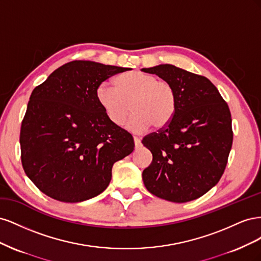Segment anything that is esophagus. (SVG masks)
I'll return each instance as SVG.
<instances>
[{
	"label": "esophagus",
	"instance_id": "34e87169",
	"mask_svg": "<svg viewBox=\"0 0 261 261\" xmlns=\"http://www.w3.org/2000/svg\"><path fill=\"white\" fill-rule=\"evenodd\" d=\"M134 144H135V147H136V148L140 147V145H141L140 139H139L138 137H134Z\"/></svg>",
	"mask_w": 261,
	"mask_h": 261
}]
</instances>
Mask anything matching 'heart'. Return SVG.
<instances>
[{
	"label": "heart",
	"instance_id": "1",
	"mask_svg": "<svg viewBox=\"0 0 261 261\" xmlns=\"http://www.w3.org/2000/svg\"><path fill=\"white\" fill-rule=\"evenodd\" d=\"M99 106L108 120L115 126H122L130 114L127 125L134 133H143L151 126L162 128L174 116L176 93L173 86L152 74L134 70L118 75L115 87L101 83L96 91Z\"/></svg>",
	"mask_w": 261,
	"mask_h": 261
}]
</instances>
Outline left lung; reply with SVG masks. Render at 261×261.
<instances>
[{"instance_id":"obj_1","label":"left lung","mask_w":261,"mask_h":261,"mask_svg":"<svg viewBox=\"0 0 261 261\" xmlns=\"http://www.w3.org/2000/svg\"><path fill=\"white\" fill-rule=\"evenodd\" d=\"M170 83L176 93L172 121L141 143L152 153L143 172L148 191L159 198L187 202L218 184L233 143L228 106L208 78L171 64L143 68Z\"/></svg>"}]
</instances>
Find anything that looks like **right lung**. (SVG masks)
Listing matches in <instances>:
<instances>
[{"instance_id": "obj_1", "label": "right lung", "mask_w": 261, "mask_h": 261, "mask_svg": "<svg viewBox=\"0 0 261 261\" xmlns=\"http://www.w3.org/2000/svg\"><path fill=\"white\" fill-rule=\"evenodd\" d=\"M130 68L91 61L62 65L31 92L20 127L23 171L40 191L81 202L109 186L113 164L133 152L128 132L108 120L98 86Z\"/></svg>"}]
</instances>
